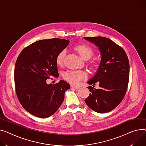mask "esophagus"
<instances>
[{"instance_id":"esophagus-1","label":"esophagus","mask_w":146,"mask_h":146,"mask_svg":"<svg viewBox=\"0 0 146 146\" xmlns=\"http://www.w3.org/2000/svg\"><path fill=\"white\" fill-rule=\"evenodd\" d=\"M71 88H74V89H75V90H77L80 89V87H77V86H75V85H71Z\"/></svg>"}]
</instances>
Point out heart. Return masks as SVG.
I'll list each match as a JSON object with an SVG mask.
<instances>
[{
	"mask_svg": "<svg viewBox=\"0 0 146 146\" xmlns=\"http://www.w3.org/2000/svg\"><path fill=\"white\" fill-rule=\"evenodd\" d=\"M74 49L78 53L80 56L85 60H88L91 58L94 55L93 49L85 44L78 45L74 46ZM65 55V50H62L60 52L56 58V62L58 65L61 66L63 64L64 56ZM63 78L72 84H78L82 80L85 79L87 77V75L84 72L81 71H67L64 72L62 74Z\"/></svg>",
	"mask_w": 146,
	"mask_h": 146,
	"instance_id": "1",
	"label": "heart"
}]
</instances>
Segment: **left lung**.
<instances>
[{"label": "left lung", "instance_id": "obj_1", "mask_svg": "<svg viewBox=\"0 0 146 146\" xmlns=\"http://www.w3.org/2000/svg\"><path fill=\"white\" fill-rule=\"evenodd\" d=\"M84 38L98 47L101 55L97 72L87 82L90 85L98 82L100 88L88 87L90 95L85 102L97 113H108L119 105L125 96L129 80V61L124 49L111 39L101 36Z\"/></svg>", "mask_w": 146, "mask_h": 146}]
</instances>
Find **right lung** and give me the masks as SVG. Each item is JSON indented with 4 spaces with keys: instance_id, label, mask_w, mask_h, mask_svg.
<instances>
[{
    "instance_id": "add662e5",
    "label": "right lung",
    "mask_w": 146,
    "mask_h": 146,
    "mask_svg": "<svg viewBox=\"0 0 146 146\" xmlns=\"http://www.w3.org/2000/svg\"><path fill=\"white\" fill-rule=\"evenodd\" d=\"M69 43L59 38L40 40L23 49L17 59L14 72L16 92L30 114L47 118L62 104L70 85L64 80L48 84L46 80L59 76L56 58Z\"/></svg>"
}]
</instances>
